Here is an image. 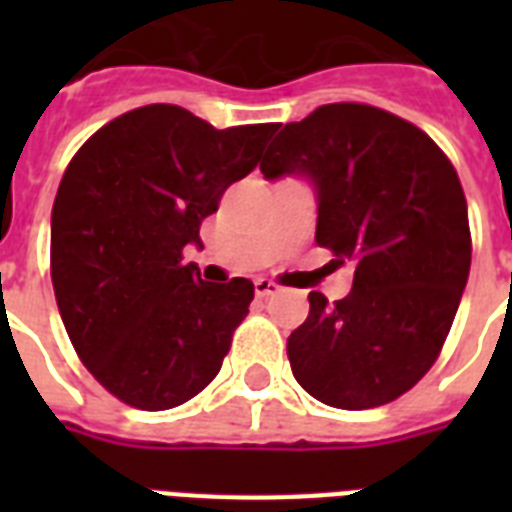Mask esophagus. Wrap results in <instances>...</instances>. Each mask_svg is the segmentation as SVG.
<instances>
[{"label":"esophagus","instance_id":"obj_1","mask_svg":"<svg viewBox=\"0 0 512 512\" xmlns=\"http://www.w3.org/2000/svg\"><path fill=\"white\" fill-rule=\"evenodd\" d=\"M279 292V284H273L271 279H257L255 281V295L257 297H271Z\"/></svg>","mask_w":512,"mask_h":512}]
</instances>
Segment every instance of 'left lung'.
<instances>
[{
  "mask_svg": "<svg viewBox=\"0 0 512 512\" xmlns=\"http://www.w3.org/2000/svg\"><path fill=\"white\" fill-rule=\"evenodd\" d=\"M260 172L305 177L316 241L353 265L348 297H308L287 342L295 380L337 409L388 404L433 366L468 284V204L452 162L382 108L332 103L289 122Z\"/></svg>",
  "mask_w": 512,
  "mask_h": 512,
  "instance_id": "left-lung-1",
  "label": "left lung"
}]
</instances>
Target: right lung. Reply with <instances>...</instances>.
<instances>
[{
  "label": "right lung",
  "instance_id": "right-lung-1",
  "mask_svg": "<svg viewBox=\"0 0 512 512\" xmlns=\"http://www.w3.org/2000/svg\"><path fill=\"white\" fill-rule=\"evenodd\" d=\"M276 130H215L156 103L100 127L68 164L52 204L55 300L84 366L124 404L172 409L220 372L255 287L201 281L183 249H201V220Z\"/></svg>",
  "mask_w": 512,
  "mask_h": 512
}]
</instances>
